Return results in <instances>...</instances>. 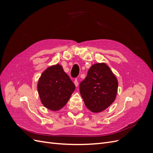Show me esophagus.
I'll return each mask as SVG.
<instances>
[{"label": "esophagus", "instance_id": "obj_1", "mask_svg": "<svg viewBox=\"0 0 153 153\" xmlns=\"http://www.w3.org/2000/svg\"><path fill=\"white\" fill-rule=\"evenodd\" d=\"M74 84H75L76 87H77L78 85V80L77 78H76V79L75 80V81H74Z\"/></svg>", "mask_w": 153, "mask_h": 153}]
</instances>
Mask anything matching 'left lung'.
Instances as JSON below:
<instances>
[{
    "instance_id": "obj_1",
    "label": "left lung",
    "mask_w": 153,
    "mask_h": 153,
    "mask_svg": "<svg viewBox=\"0 0 153 153\" xmlns=\"http://www.w3.org/2000/svg\"><path fill=\"white\" fill-rule=\"evenodd\" d=\"M118 82L104 63L92 65L80 84V92L87 108L93 112L105 110L115 99Z\"/></svg>"
}]
</instances>
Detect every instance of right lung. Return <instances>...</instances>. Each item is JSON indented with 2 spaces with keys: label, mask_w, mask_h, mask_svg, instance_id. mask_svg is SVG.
Here are the masks:
<instances>
[{
  "label": "right lung",
  "mask_w": 153,
  "mask_h": 153,
  "mask_svg": "<svg viewBox=\"0 0 153 153\" xmlns=\"http://www.w3.org/2000/svg\"><path fill=\"white\" fill-rule=\"evenodd\" d=\"M75 89V84L59 64L46 69L38 84L41 102L46 108L54 111L67 103Z\"/></svg>",
  "instance_id": "obj_1"
}]
</instances>
